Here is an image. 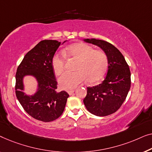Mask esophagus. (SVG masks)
<instances>
[{
    "mask_svg": "<svg viewBox=\"0 0 152 152\" xmlns=\"http://www.w3.org/2000/svg\"><path fill=\"white\" fill-rule=\"evenodd\" d=\"M74 91H75V90H74V89H72V90H69V91H67V93L69 94V95H72V94H73V93L74 92Z\"/></svg>",
    "mask_w": 152,
    "mask_h": 152,
    "instance_id": "1",
    "label": "esophagus"
}]
</instances>
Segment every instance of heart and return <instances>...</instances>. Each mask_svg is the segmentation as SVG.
Instances as JSON below:
<instances>
[{
  "instance_id": "b5f03b06",
  "label": "heart",
  "mask_w": 152,
  "mask_h": 152,
  "mask_svg": "<svg viewBox=\"0 0 152 152\" xmlns=\"http://www.w3.org/2000/svg\"><path fill=\"white\" fill-rule=\"evenodd\" d=\"M65 55L77 61L73 72H65L59 78L62 89L69 90L75 88L81 83L87 80L96 83L105 75L108 67V57L102 50H94L88 45L77 43L72 45L64 51ZM61 53L53 56L52 65L56 74L63 73L65 66V56Z\"/></svg>"
}]
</instances>
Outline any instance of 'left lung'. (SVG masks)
<instances>
[{
	"instance_id": "1",
	"label": "left lung",
	"mask_w": 152,
	"mask_h": 152,
	"mask_svg": "<svg viewBox=\"0 0 152 152\" xmlns=\"http://www.w3.org/2000/svg\"><path fill=\"white\" fill-rule=\"evenodd\" d=\"M85 42L97 45L108 57V71L98 85L87 87L83 100L87 110L98 116H108L121 107L131 87V72L121 52L110 42L95 38Z\"/></svg>"
}]
</instances>
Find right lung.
<instances>
[{
	"mask_svg": "<svg viewBox=\"0 0 152 152\" xmlns=\"http://www.w3.org/2000/svg\"><path fill=\"white\" fill-rule=\"evenodd\" d=\"M61 45L54 40L38 42L25 56L17 68L15 90L18 101L29 115L42 122H51L63 114L69 94L65 91L57 92V81L52 65L53 56ZM31 75L38 81L35 95L27 96L22 90L23 77Z\"/></svg>",
	"mask_w": 152,
	"mask_h": 152,
	"instance_id": "right-lung-1",
	"label": "right lung"
}]
</instances>
